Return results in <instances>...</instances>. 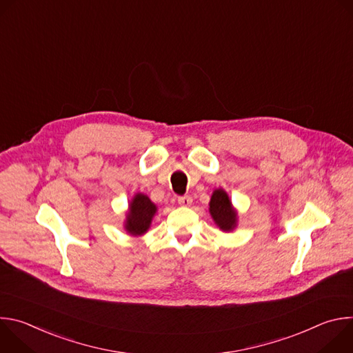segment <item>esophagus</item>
Instances as JSON below:
<instances>
[{
  "instance_id": "obj_1",
  "label": "esophagus",
  "mask_w": 353,
  "mask_h": 353,
  "mask_svg": "<svg viewBox=\"0 0 353 353\" xmlns=\"http://www.w3.org/2000/svg\"><path fill=\"white\" fill-rule=\"evenodd\" d=\"M177 203L181 207H190L191 203H192V198L190 195H181V196L177 198Z\"/></svg>"
}]
</instances>
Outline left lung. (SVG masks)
<instances>
[{
	"label": "left lung",
	"mask_w": 353,
	"mask_h": 353,
	"mask_svg": "<svg viewBox=\"0 0 353 353\" xmlns=\"http://www.w3.org/2000/svg\"><path fill=\"white\" fill-rule=\"evenodd\" d=\"M210 212L222 230H232L236 226V212L223 190L219 188L214 191L210 203Z\"/></svg>",
	"instance_id": "8db88e82"
}]
</instances>
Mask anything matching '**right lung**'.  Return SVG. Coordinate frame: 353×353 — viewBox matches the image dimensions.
<instances>
[{"mask_svg": "<svg viewBox=\"0 0 353 353\" xmlns=\"http://www.w3.org/2000/svg\"><path fill=\"white\" fill-rule=\"evenodd\" d=\"M157 212L155 204L143 194H137L130 204L125 229L128 233L137 236L148 230L150 221Z\"/></svg>", "mask_w": 353, "mask_h": 353, "instance_id": "right-lung-1", "label": "right lung"}]
</instances>
